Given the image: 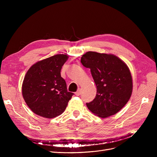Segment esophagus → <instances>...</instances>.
<instances>
[{
	"label": "esophagus",
	"instance_id": "1",
	"mask_svg": "<svg viewBox=\"0 0 157 157\" xmlns=\"http://www.w3.org/2000/svg\"><path fill=\"white\" fill-rule=\"evenodd\" d=\"M80 94H81V90H80V89H78L77 91L75 92L76 96H80Z\"/></svg>",
	"mask_w": 157,
	"mask_h": 157
}]
</instances>
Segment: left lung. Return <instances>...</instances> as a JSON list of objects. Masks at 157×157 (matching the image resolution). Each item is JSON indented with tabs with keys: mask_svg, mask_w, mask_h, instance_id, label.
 I'll return each instance as SVG.
<instances>
[{
	"mask_svg": "<svg viewBox=\"0 0 157 157\" xmlns=\"http://www.w3.org/2000/svg\"><path fill=\"white\" fill-rule=\"evenodd\" d=\"M90 68L97 87L94 100L86 103L95 115L107 118L115 115L129 101L133 90L132 77L127 65L111 54L88 52L80 59Z\"/></svg>",
	"mask_w": 157,
	"mask_h": 157,
	"instance_id": "8db88e82",
	"label": "left lung"
}]
</instances>
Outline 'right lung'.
Segmentation results:
<instances>
[{
	"label": "right lung",
	"instance_id": "obj_1",
	"mask_svg": "<svg viewBox=\"0 0 157 157\" xmlns=\"http://www.w3.org/2000/svg\"><path fill=\"white\" fill-rule=\"evenodd\" d=\"M67 54H57L38 61L27 71L22 84V96L31 110L52 118L62 114L74 94L67 91L61 69Z\"/></svg>",
	"mask_w": 157,
	"mask_h": 157
}]
</instances>
